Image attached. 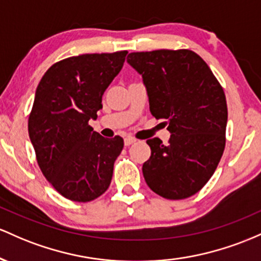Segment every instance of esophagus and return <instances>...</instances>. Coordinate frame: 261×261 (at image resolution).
Returning <instances> with one entry per match:
<instances>
[{"instance_id": "esophagus-1", "label": "esophagus", "mask_w": 261, "mask_h": 261, "mask_svg": "<svg viewBox=\"0 0 261 261\" xmlns=\"http://www.w3.org/2000/svg\"><path fill=\"white\" fill-rule=\"evenodd\" d=\"M137 139L134 138V137H125L124 138V144L125 145H130L133 144V143H136Z\"/></svg>"}]
</instances>
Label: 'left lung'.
<instances>
[{
	"instance_id": "8db88e82",
	"label": "left lung",
	"mask_w": 261,
	"mask_h": 261,
	"mask_svg": "<svg viewBox=\"0 0 261 261\" xmlns=\"http://www.w3.org/2000/svg\"><path fill=\"white\" fill-rule=\"evenodd\" d=\"M142 75L150 112L165 119L169 144L148 139L143 164L146 185L168 200H184L208 182L225 146L227 101L221 84L200 55L189 49L130 53Z\"/></svg>"
}]
</instances>
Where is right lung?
<instances>
[{
  "label": "right lung",
  "instance_id": "obj_1",
  "mask_svg": "<svg viewBox=\"0 0 261 261\" xmlns=\"http://www.w3.org/2000/svg\"><path fill=\"white\" fill-rule=\"evenodd\" d=\"M127 50L83 54L46 70L29 113L28 133L46 180L61 196L90 202L106 192L123 138H105L89 125L102 95L121 71Z\"/></svg>",
  "mask_w": 261,
  "mask_h": 261
}]
</instances>
